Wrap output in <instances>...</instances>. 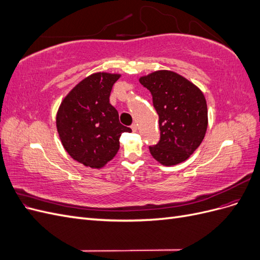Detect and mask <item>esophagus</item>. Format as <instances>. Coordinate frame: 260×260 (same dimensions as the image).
Masks as SVG:
<instances>
[{"label": "esophagus", "instance_id": "34e87169", "mask_svg": "<svg viewBox=\"0 0 260 260\" xmlns=\"http://www.w3.org/2000/svg\"><path fill=\"white\" fill-rule=\"evenodd\" d=\"M131 129H132V131H133V132H136V131L138 130V124H137L136 122H135V123H132V124H131Z\"/></svg>", "mask_w": 260, "mask_h": 260}]
</instances>
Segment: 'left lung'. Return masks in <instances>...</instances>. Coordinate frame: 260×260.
<instances>
[{
    "mask_svg": "<svg viewBox=\"0 0 260 260\" xmlns=\"http://www.w3.org/2000/svg\"><path fill=\"white\" fill-rule=\"evenodd\" d=\"M149 90L159 116L160 140L149 146L152 156L164 166L185 161L206 135L208 112L205 96L194 83L171 70H156L140 77Z\"/></svg>",
    "mask_w": 260,
    "mask_h": 260,
    "instance_id": "1",
    "label": "left lung"
}]
</instances>
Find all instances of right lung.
Instances as JSON below:
<instances>
[{
    "mask_svg": "<svg viewBox=\"0 0 260 260\" xmlns=\"http://www.w3.org/2000/svg\"><path fill=\"white\" fill-rule=\"evenodd\" d=\"M120 74L95 73L76 84L61 101L56 128L61 144L76 161L85 167L103 168L119 149L121 133L132 130L119 122L109 103Z\"/></svg>",
    "mask_w": 260,
    "mask_h": 260,
    "instance_id": "1",
    "label": "right lung"
}]
</instances>
